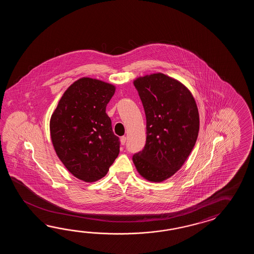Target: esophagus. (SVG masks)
Returning <instances> with one entry per match:
<instances>
[{
    "label": "esophagus",
    "mask_w": 254,
    "mask_h": 254,
    "mask_svg": "<svg viewBox=\"0 0 254 254\" xmlns=\"http://www.w3.org/2000/svg\"><path fill=\"white\" fill-rule=\"evenodd\" d=\"M121 144L122 145H125V142H126V137L125 136H123V137H121Z\"/></svg>",
    "instance_id": "1"
}]
</instances>
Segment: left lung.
Returning <instances> with one entry per match:
<instances>
[{
	"label": "left lung",
	"mask_w": 254,
	"mask_h": 254,
	"mask_svg": "<svg viewBox=\"0 0 254 254\" xmlns=\"http://www.w3.org/2000/svg\"><path fill=\"white\" fill-rule=\"evenodd\" d=\"M146 116V143L132 161L140 175L161 183L183 166L199 133L194 98L180 81L163 73L136 79Z\"/></svg>",
	"instance_id": "1"
}]
</instances>
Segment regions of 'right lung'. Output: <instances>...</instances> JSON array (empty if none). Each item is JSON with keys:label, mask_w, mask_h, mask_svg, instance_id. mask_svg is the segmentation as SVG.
<instances>
[{"label": "right lung", "mask_w": 254, "mask_h": 254, "mask_svg": "<svg viewBox=\"0 0 254 254\" xmlns=\"http://www.w3.org/2000/svg\"><path fill=\"white\" fill-rule=\"evenodd\" d=\"M115 87L92 78L73 82L61 98L50 122L60 160L76 178L93 183L104 177L120 152L106 106Z\"/></svg>", "instance_id": "obj_1"}]
</instances>
